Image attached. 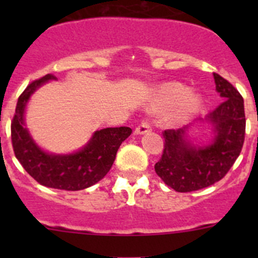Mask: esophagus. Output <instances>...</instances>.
I'll return each mask as SVG.
<instances>
[{"label": "esophagus", "mask_w": 258, "mask_h": 258, "mask_svg": "<svg viewBox=\"0 0 258 258\" xmlns=\"http://www.w3.org/2000/svg\"><path fill=\"white\" fill-rule=\"evenodd\" d=\"M151 130H152L151 124L148 123L147 121H142L141 123H140L139 126L136 127V130H135V134H136V135H144V134H147V132H150Z\"/></svg>", "instance_id": "1"}]
</instances>
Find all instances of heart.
I'll list each match as a JSON object with an SVG mask.
<instances>
[{"mask_svg": "<svg viewBox=\"0 0 258 258\" xmlns=\"http://www.w3.org/2000/svg\"><path fill=\"white\" fill-rule=\"evenodd\" d=\"M201 100L197 95H188V88L179 85H168L161 88L153 100L152 107L155 110L173 107L177 105L175 118H183L200 107Z\"/></svg>", "mask_w": 258, "mask_h": 258, "instance_id": "heart-1", "label": "heart"}]
</instances>
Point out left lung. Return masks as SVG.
<instances>
[{
    "instance_id": "obj_1",
    "label": "left lung",
    "mask_w": 258,
    "mask_h": 258,
    "mask_svg": "<svg viewBox=\"0 0 258 258\" xmlns=\"http://www.w3.org/2000/svg\"><path fill=\"white\" fill-rule=\"evenodd\" d=\"M216 91L223 102L206 118L212 124L213 139L206 146H195L186 139L188 126L163 132L165 147L155 171L177 192L205 188L222 179L240 156L244 142L246 117L243 98L220 75L213 74Z\"/></svg>"
}]
</instances>
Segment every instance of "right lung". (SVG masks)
<instances>
[{
  "instance_id": "right-lung-1",
  "label": "right lung",
  "mask_w": 258,
  "mask_h": 258,
  "mask_svg": "<svg viewBox=\"0 0 258 258\" xmlns=\"http://www.w3.org/2000/svg\"><path fill=\"white\" fill-rule=\"evenodd\" d=\"M54 79L53 75H46L31 82L21 93L11 122L12 146L22 167L38 183L51 188L80 191L107 175L119 146L132 134V130L108 127L96 131L82 150L71 155H52L41 150L25 127V108L31 95L43 83Z\"/></svg>"
}]
</instances>
